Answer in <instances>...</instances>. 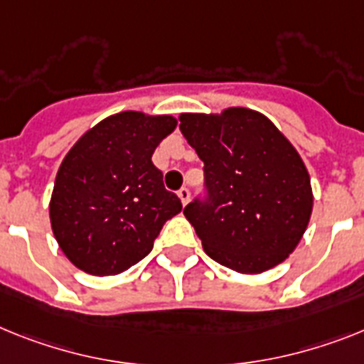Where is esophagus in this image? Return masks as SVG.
<instances>
[{
	"instance_id": "34e87169",
	"label": "esophagus",
	"mask_w": 364,
	"mask_h": 364,
	"mask_svg": "<svg viewBox=\"0 0 364 364\" xmlns=\"http://www.w3.org/2000/svg\"><path fill=\"white\" fill-rule=\"evenodd\" d=\"M177 196H179V200H181V203H183V205H187V203H188V200H191V191H188V188H185V187H183L181 191L177 192Z\"/></svg>"
}]
</instances>
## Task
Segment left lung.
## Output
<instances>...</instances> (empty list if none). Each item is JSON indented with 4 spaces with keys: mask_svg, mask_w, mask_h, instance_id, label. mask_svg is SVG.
<instances>
[{
    "mask_svg": "<svg viewBox=\"0 0 364 364\" xmlns=\"http://www.w3.org/2000/svg\"><path fill=\"white\" fill-rule=\"evenodd\" d=\"M179 122L205 164L209 200L188 203L183 215L207 255L246 276L281 264L313 213L309 172L291 140L248 107L181 112Z\"/></svg>",
    "mask_w": 364,
    "mask_h": 364,
    "instance_id": "left-lung-1",
    "label": "left lung"
}]
</instances>
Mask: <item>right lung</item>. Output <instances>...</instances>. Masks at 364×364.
<instances>
[{
	"instance_id": "add662e5",
	"label": "right lung",
	"mask_w": 364,
	"mask_h": 364,
	"mask_svg": "<svg viewBox=\"0 0 364 364\" xmlns=\"http://www.w3.org/2000/svg\"><path fill=\"white\" fill-rule=\"evenodd\" d=\"M177 127L170 114L107 116L64 155L50 200L55 240L73 267L116 276L144 259L181 201L151 163Z\"/></svg>"
}]
</instances>
